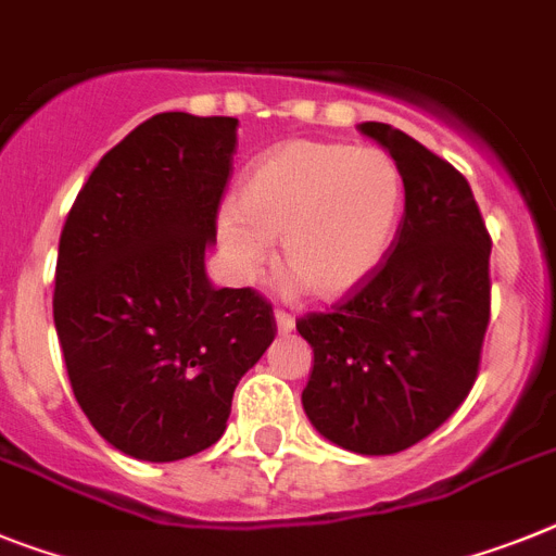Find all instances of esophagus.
<instances>
[{"instance_id": "1", "label": "esophagus", "mask_w": 556, "mask_h": 556, "mask_svg": "<svg viewBox=\"0 0 556 556\" xmlns=\"http://www.w3.org/2000/svg\"><path fill=\"white\" fill-rule=\"evenodd\" d=\"M274 319H277V333L279 336H288L293 330V325H296V321H293V316L286 314V311H277V316H274Z\"/></svg>"}]
</instances>
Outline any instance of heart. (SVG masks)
I'll use <instances>...</instances> for the list:
<instances>
[{
  "mask_svg": "<svg viewBox=\"0 0 556 556\" xmlns=\"http://www.w3.org/2000/svg\"><path fill=\"white\" fill-rule=\"evenodd\" d=\"M404 214V177L381 149L288 141L242 172L217 235L240 270L279 240V268L307 296L342 300L381 268Z\"/></svg>",
  "mask_w": 556,
  "mask_h": 556,
  "instance_id": "heart-1",
  "label": "heart"
}]
</instances>
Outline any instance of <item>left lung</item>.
<instances>
[{
    "mask_svg": "<svg viewBox=\"0 0 556 556\" xmlns=\"http://www.w3.org/2000/svg\"><path fill=\"white\" fill-rule=\"evenodd\" d=\"M404 177V217L381 268L296 330L314 348L302 407L330 444L393 455L435 432L472 390L489 325V240L455 166L407 132L358 124Z\"/></svg>",
    "mask_w": 556,
    "mask_h": 556,
    "instance_id": "1",
    "label": "left lung"
}]
</instances>
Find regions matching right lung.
<instances>
[{"label": "right lung", "instance_id": "1", "mask_svg": "<svg viewBox=\"0 0 556 556\" xmlns=\"http://www.w3.org/2000/svg\"><path fill=\"white\" fill-rule=\"evenodd\" d=\"M237 127L152 115L98 161L64 223V365L98 435L129 458L169 464L217 444L237 384L277 336L260 293L206 277Z\"/></svg>", "mask_w": 556, "mask_h": 556}]
</instances>
